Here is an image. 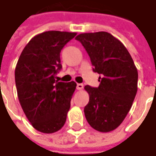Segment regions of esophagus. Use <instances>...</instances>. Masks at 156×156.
<instances>
[{
	"mask_svg": "<svg viewBox=\"0 0 156 156\" xmlns=\"http://www.w3.org/2000/svg\"><path fill=\"white\" fill-rule=\"evenodd\" d=\"M76 88H77V90H83V84H82V83H77Z\"/></svg>",
	"mask_w": 156,
	"mask_h": 156,
	"instance_id": "34e87169",
	"label": "esophagus"
}]
</instances>
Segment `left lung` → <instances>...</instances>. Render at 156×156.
<instances>
[{"label":"left lung","instance_id":"8db88e82","mask_svg":"<svg viewBox=\"0 0 156 156\" xmlns=\"http://www.w3.org/2000/svg\"><path fill=\"white\" fill-rule=\"evenodd\" d=\"M75 38L87 51L93 72L101 75L99 87H84L90 96L85 118L95 130L112 131L132 107L137 91V69L125 46L108 32L83 33Z\"/></svg>","mask_w":156,"mask_h":156}]
</instances>
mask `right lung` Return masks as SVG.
<instances>
[{
	"label": "right lung",
	"mask_w": 156,
	"mask_h": 156,
	"mask_svg": "<svg viewBox=\"0 0 156 156\" xmlns=\"http://www.w3.org/2000/svg\"><path fill=\"white\" fill-rule=\"evenodd\" d=\"M76 36L51 30L38 34L24 48L15 68L18 98L32 127L51 134L64 127L76 83L58 82L60 52Z\"/></svg>",
	"instance_id": "obj_1"
}]
</instances>
